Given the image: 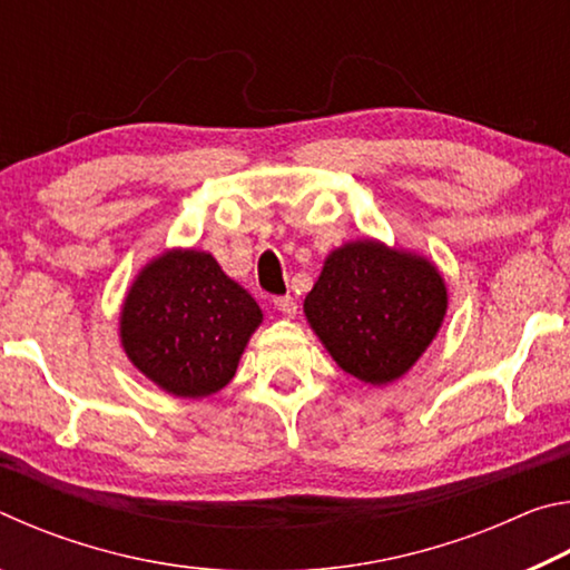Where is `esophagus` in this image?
Here are the masks:
<instances>
[{
    "label": "esophagus",
    "mask_w": 570,
    "mask_h": 570,
    "mask_svg": "<svg viewBox=\"0 0 570 570\" xmlns=\"http://www.w3.org/2000/svg\"><path fill=\"white\" fill-rule=\"evenodd\" d=\"M274 308L276 312H282L284 316H288V320H292V316L296 314V298L294 296H276L274 298Z\"/></svg>",
    "instance_id": "1"
}]
</instances>
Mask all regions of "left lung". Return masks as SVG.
I'll return each mask as SVG.
<instances>
[{"instance_id":"1","label":"left lung","mask_w":570,"mask_h":570,"mask_svg":"<svg viewBox=\"0 0 570 570\" xmlns=\"http://www.w3.org/2000/svg\"><path fill=\"white\" fill-rule=\"evenodd\" d=\"M448 312L438 266L374 238L326 256L304 314L332 360L366 384L400 380L435 340Z\"/></svg>"}]
</instances>
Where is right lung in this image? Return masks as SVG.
Instances as JSON below:
<instances>
[{
	"label": "right lung",
	"mask_w": 570,
	"mask_h": 570,
	"mask_svg": "<svg viewBox=\"0 0 570 570\" xmlns=\"http://www.w3.org/2000/svg\"><path fill=\"white\" fill-rule=\"evenodd\" d=\"M264 314L206 250L173 248L135 276L120 312L128 360L176 397H208L234 380Z\"/></svg>",
	"instance_id": "right-lung-1"
}]
</instances>
